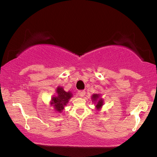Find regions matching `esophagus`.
Here are the masks:
<instances>
[{"instance_id": "1", "label": "esophagus", "mask_w": 157, "mask_h": 157, "mask_svg": "<svg viewBox=\"0 0 157 157\" xmlns=\"http://www.w3.org/2000/svg\"><path fill=\"white\" fill-rule=\"evenodd\" d=\"M85 94H86V92H85V91H83V90L78 91V95L80 97H84L85 95Z\"/></svg>"}]
</instances>
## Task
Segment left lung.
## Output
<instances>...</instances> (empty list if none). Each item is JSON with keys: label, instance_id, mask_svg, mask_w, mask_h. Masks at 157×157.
Listing matches in <instances>:
<instances>
[{"label": "left lung", "instance_id": "obj_1", "mask_svg": "<svg viewBox=\"0 0 157 157\" xmlns=\"http://www.w3.org/2000/svg\"><path fill=\"white\" fill-rule=\"evenodd\" d=\"M99 95L98 94H94L92 95V100L93 101H97L96 102V107L98 109H99L102 107V106L103 105V100L101 99H98V100H97V99H98V98H99Z\"/></svg>", "mask_w": 157, "mask_h": 157}]
</instances>
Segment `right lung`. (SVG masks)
Listing matches in <instances>:
<instances>
[{
    "mask_svg": "<svg viewBox=\"0 0 157 157\" xmlns=\"http://www.w3.org/2000/svg\"><path fill=\"white\" fill-rule=\"evenodd\" d=\"M57 95L52 98L51 105L57 111L61 112L64 108V106L67 104L68 100L72 97V94L70 92H66L62 87H58L57 89Z\"/></svg>",
    "mask_w": 157,
    "mask_h": 157,
    "instance_id": "obj_1",
    "label": "right lung"
}]
</instances>
